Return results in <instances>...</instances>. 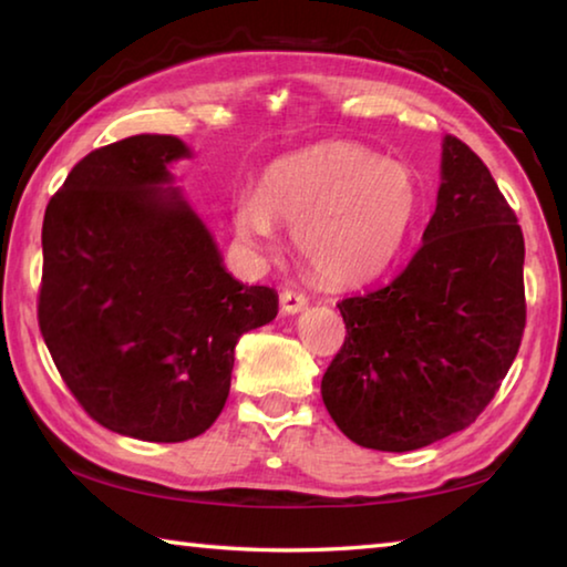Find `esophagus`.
Listing matches in <instances>:
<instances>
[{
  "mask_svg": "<svg viewBox=\"0 0 567 567\" xmlns=\"http://www.w3.org/2000/svg\"><path fill=\"white\" fill-rule=\"evenodd\" d=\"M305 305H307V297H305V295L290 290V287H282V292H280V307H282V312L295 315V312L305 310Z\"/></svg>",
  "mask_w": 567,
  "mask_h": 567,
  "instance_id": "1",
  "label": "esophagus"
}]
</instances>
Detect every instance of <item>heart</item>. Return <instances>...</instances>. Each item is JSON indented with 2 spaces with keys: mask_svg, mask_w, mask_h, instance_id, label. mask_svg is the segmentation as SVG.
Wrapping results in <instances>:
<instances>
[{
  "mask_svg": "<svg viewBox=\"0 0 567 567\" xmlns=\"http://www.w3.org/2000/svg\"><path fill=\"white\" fill-rule=\"evenodd\" d=\"M420 182L405 162L352 142H322L267 167L260 195H243L235 227L267 247L275 223L295 229L302 260L320 280L362 285L395 260L415 223Z\"/></svg>",
  "mask_w": 567,
  "mask_h": 567,
  "instance_id": "1",
  "label": "heart"
}]
</instances>
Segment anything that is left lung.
I'll list each match as a JSON object with an SVG mask.
<instances>
[{
    "label": "left lung",
    "mask_w": 567,
    "mask_h": 567,
    "mask_svg": "<svg viewBox=\"0 0 567 567\" xmlns=\"http://www.w3.org/2000/svg\"><path fill=\"white\" fill-rule=\"evenodd\" d=\"M435 215L395 280L338 302L344 342L322 402L352 443L385 453L437 443L495 398L525 330V243L491 169L443 140Z\"/></svg>",
    "instance_id": "left-lung-1"
}]
</instances>
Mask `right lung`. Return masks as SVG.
<instances>
[{
    "label": "right lung",
    "instance_id": "obj_1",
    "mask_svg": "<svg viewBox=\"0 0 567 567\" xmlns=\"http://www.w3.org/2000/svg\"><path fill=\"white\" fill-rule=\"evenodd\" d=\"M172 134L90 152L42 225V338L76 402L112 433L182 443L223 412L235 344L277 315V292L225 270L172 182Z\"/></svg>",
    "mask_w": 567,
    "mask_h": 567
}]
</instances>
